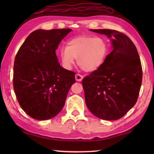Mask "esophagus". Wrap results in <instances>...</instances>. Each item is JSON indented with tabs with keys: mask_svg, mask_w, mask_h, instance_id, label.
Instances as JSON below:
<instances>
[{
	"mask_svg": "<svg viewBox=\"0 0 154 154\" xmlns=\"http://www.w3.org/2000/svg\"><path fill=\"white\" fill-rule=\"evenodd\" d=\"M83 78V77L82 75H80V74L75 75V79H76V81H77V82H81V81H82Z\"/></svg>",
	"mask_w": 154,
	"mask_h": 154,
	"instance_id": "esophagus-1",
	"label": "esophagus"
}]
</instances>
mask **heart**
<instances>
[{"mask_svg": "<svg viewBox=\"0 0 154 154\" xmlns=\"http://www.w3.org/2000/svg\"><path fill=\"white\" fill-rule=\"evenodd\" d=\"M109 45L101 37L79 36L67 43L66 48H62L60 58L64 69L71 70L77 59V64L83 71L93 72L98 70L107 56Z\"/></svg>", "mask_w": 154, "mask_h": 154, "instance_id": "1", "label": "heart"}]
</instances>
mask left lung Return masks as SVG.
<instances>
[{
    "mask_svg": "<svg viewBox=\"0 0 154 154\" xmlns=\"http://www.w3.org/2000/svg\"><path fill=\"white\" fill-rule=\"evenodd\" d=\"M90 30L107 36L113 50L102 66L83 79L85 103L97 118L117 120L137 101L143 77L139 54L128 36L119 31Z\"/></svg>",
    "mask_w": 154,
    "mask_h": 154,
    "instance_id": "1",
    "label": "left lung"
}]
</instances>
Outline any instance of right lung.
<instances>
[{"label":"right lung","mask_w":154,"mask_h":154,"mask_svg":"<svg viewBox=\"0 0 154 154\" xmlns=\"http://www.w3.org/2000/svg\"><path fill=\"white\" fill-rule=\"evenodd\" d=\"M71 30H35L15 56L14 92L21 107L33 119L45 120L58 115L75 83V72L62 68L56 54L59 43Z\"/></svg>","instance_id":"obj_1"}]
</instances>
